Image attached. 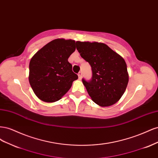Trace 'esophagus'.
Returning <instances> with one entry per match:
<instances>
[{
  "mask_svg": "<svg viewBox=\"0 0 158 158\" xmlns=\"http://www.w3.org/2000/svg\"><path fill=\"white\" fill-rule=\"evenodd\" d=\"M78 78L80 80H81V78H82V72H79L78 74Z\"/></svg>",
  "mask_w": 158,
  "mask_h": 158,
  "instance_id": "34e87169",
  "label": "esophagus"
}]
</instances>
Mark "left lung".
Instances as JSON below:
<instances>
[{
	"label": "left lung",
	"instance_id": "8db88e82",
	"mask_svg": "<svg viewBox=\"0 0 158 158\" xmlns=\"http://www.w3.org/2000/svg\"><path fill=\"white\" fill-rule=\"evenodd\" d=\"M76 49L90 64L92 79L82 82L92 99L102 107L112 106L125 93L128 82L127 64L107 45L76 41Z\"/></svg>",
	"mask_w": 158,
	"mask_h": 158
}]
</instances>
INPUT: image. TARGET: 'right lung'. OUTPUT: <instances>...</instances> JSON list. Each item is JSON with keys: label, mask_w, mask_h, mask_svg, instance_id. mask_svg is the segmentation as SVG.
Returning <instances> with one entry per match:
<instances>
[{"label": "right lung", "mask_w": 158, "mask_h": 158, "mask_svg": "<svg viewBox=\"0 0 158 158\" xmlns=\"http://www.w3.org/2000/svg\"><path fill=\"white\" fill-rule=\"evenodd\" d=\"M75 49V41L56 39L42 47L31 58L29 82L33 92L42 101H58L78 79L68 61Z\"/></svg>", "instance_id": "obj_1"}]
</instances>
